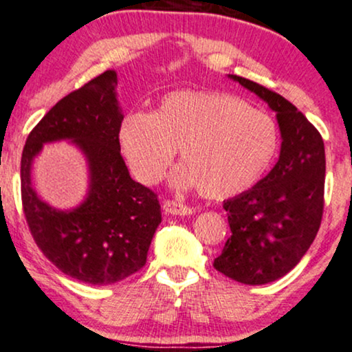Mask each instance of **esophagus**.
<instances>
[{
    "label": "esophagus",
    "instance_id": "34e87169",
    "mask_svg": "<svg viewBox=\"0 0 352 352\" xmlns=\"http://www.w3.org/2000/svg\"><path fill=\"white\" fill-rule=\"evenodd\" d=\"M163 210L166 214H171V216H189V214H192V209L189 206L173 199L163 202Z\"/></svg>",
    "mask_w": 352,
    "mask_h": 352
}]
</instances>
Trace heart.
<instances>
[{
    "mask_svg": "<svg viewBox=\"0 0 352 352\" xmlns=\"http://www.w3.org/2000/svg\"><path fill=\"white\" fill-rule=\"evenodd\" d=\"M120 146L131 175L156 184L175 150L183 166L173 183L208 199H227L250 189L275 158L278 131L263 111L221 92L177 90L153 113L131 111L122 120Z\"/></svg>",
    "mask_w": 352,
    "mask_h": 352,
    "instance_id": "heart-1",
    "label": "heart"
}]
</instances>
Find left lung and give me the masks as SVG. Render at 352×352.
<instances>
[{"label":"left lung","mask_w":352,"mask_h":352,"mask_svg":"<svg viewBox=\"0 0 352 352\" xmlns=\"http://www.w3.org/2000/svg\"><path fill=\"white\" fill-rule=\"evenodd\" d=\"M276 111L282 150L268 175L249 191L224 201L230 235L214 268L245 285L287 275L307 254L324 209V143L301 111L267 87L229 76Z\"/></svg>","instance_id":"left-lung-1"}]
</instances>
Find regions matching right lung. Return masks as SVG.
Masks as SVG:
<instances>
[{"instance_id": "1", "label": "right lung", "mask_w": 352, "mask_h": 352, "mask_svg": "<svg viewBox=\"0 0 352 352\" xmlns=\"http://www.w3.org/2000/svg\"><path fill=\"white\" fill-rule=\"evenodd\" d=\"M117 72L105 70L65 95L29 133L21 158V199L28 227L41 252L65 275L90 285H111L146 263L161 222L158 196L131 179L120 153ZM70 139L89 161L86 201L57 211L36 197L32 160L44 142Z\"/></svg>"}]
</instances>
